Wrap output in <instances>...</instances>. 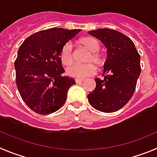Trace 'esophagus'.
<instances>
[{
    "label": "esophagus",
    "mask_w": 157,
    "mask_h": 157,
    "mask_svg": "<svg viewBox=\"0 0 157 157\" xmlns=\"http://www.w3.org/2000/svg\"><path fill=\"white\" fill-rule=\"evenodd\" d=\"M82 82H83V79H80V78H76L75 79L76 83H81Z\"/></svg>",
    "instance_id": "1"
}]
</instances>
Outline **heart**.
<instances>
[{
    "mask_svg": "<svg viewBox=\"0 0 157 157\" xmlns=\"http://www.w3.org/2000/svg\"><path fill=\"white\" fill-rule=\"evenodd\" d=\"M81 43L90 52L86 58V62L89 63L86 64L74 63L71 65L74 60L73 47L71 42H67L65 44L60 52L61 61L63 64L65 66L71 65L69 67H67V74L71 77L76 78H84L88 76L93 75L96 71V68L92 63L97 65L98 67L103 66L105 63V58L103 54L99 51L100 49V44L98 40L94 37H86L82 38Z\"/></svg>",
    "mask_w": 157,
    "mask_h": 157,
    "instance_id": "1",
    "label": "heart"
}]
</instances>
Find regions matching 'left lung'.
I'll use <instances>...</instances> for the list:
<instances>
[{"label": "left lung", "mask_w": 157, "mask_h": 157, "mask_svg": "<svg viewBox=\"0 0 157 157\" xmlns=\"http://www.w3.org/2000/svg\"><path fill=\"white\" fill-rule=\"evenodd\" d=\"M107 48L103 78H96V86L88 94L90 105L98 111L111 113L132 97L141 72L140 56L133 41L124 33L107 28L89 31Z\"/></svg>", "instance_id": "1"}]
</instances>
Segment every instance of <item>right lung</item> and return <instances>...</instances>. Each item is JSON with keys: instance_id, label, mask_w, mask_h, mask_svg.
Segmentation results:
<instances>
[{"instance_id": "obj_1", "label": "right lung", "mask_w": 157, "mask_h": 157, "mask_svg": "<svg viewBox=\"0 0 157 157\" xmlns=\"http://www.w3.org/2000/svg\"><path fill=\"white\" fill-rule=\"evenodd\" d=\"M80 31L41 30L27 37L19 48L14 63L17 86L25 103L36 113L48 115L60 109L69 88L75 84L74 78L63 75L60 52Z\"/></svg>"}]
</instances>
